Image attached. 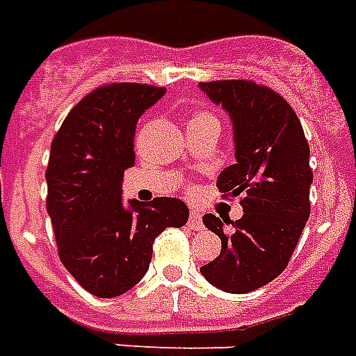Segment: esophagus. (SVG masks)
Listing matches in <instances>:
<instances>
[{
  "label": "esophagus",
  "mask_w": 356,
  "mask_h": 356,
  "mask_svg": "<svg viewBox=\"0 0 356 356\" xmlns=\"http://www.w3.org/2000/svg\"><path fill=\"white\" fill-rule=\"evenodd\" d=\"M188 226L192 227V229H196V232H200L203 227L202 224V213L197 211L196 207L190 209V214H188Z\"/></svg>",
  "instance_id": "34e87169"
}]
</instances>
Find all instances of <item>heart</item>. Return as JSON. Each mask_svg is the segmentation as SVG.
I'll return each mask as SVG.
<instances>
[{
    "instance_id": "b5f03b06",
    "label": "heart",
    "mask_w": 356,
    "mask_h": 356,
    "mask_svg": "<svg viewBox=\"0 0 356 356\" xmlns=\"http://www.w3.org/2000/svg\"><path fill=\"white\" fill-rule=\"evenodd\" d=\"M197 121H218V119L211 112H196L192 115V119H190V123H197Z\"/></svg>"
}]
</instances>
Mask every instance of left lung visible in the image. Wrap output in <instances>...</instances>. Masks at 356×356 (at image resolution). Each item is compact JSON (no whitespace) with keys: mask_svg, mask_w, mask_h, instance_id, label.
<instances>
[{"mask_svg":"<svg viewBox=\"0 0 356 356\" xmlns=\"http://www.w3.org/2000/svg\"><path fill=\"white\" fill-rule=\"evenodd\" d=\"M200 88L232 115L237 162L216 186L224 200L243 194L244 211L235 222L203 216L222 250L202 275L222 291H254L282 275L310 216V147L295 110L275 89L250 80L202 81Z\"/></svg>","mask_w":356,"mask_h":356,"instance_id":"1","label":"left lung"}]
</instances>
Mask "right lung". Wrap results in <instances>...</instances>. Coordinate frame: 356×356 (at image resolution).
<instances>
[{"mask_svg": "<svg viewBox=\"0 0 356 356\" xmlns=\"http://www.w3.org/2000/svg\"><path fill=\"white\" fill-rule=\"evenodd\" d=\"M166 93L134 81H113L88 93L54 136L46 168V211L65 268L95 297L123 295L147 273L153 243L181 227L188 207L177 197L121 202V181L134 166L136 123Z\"/></svg>", "mask_w": 356, "mask_h": 356, "instance_id": "1", "label": "right lung"}]
</instances>
